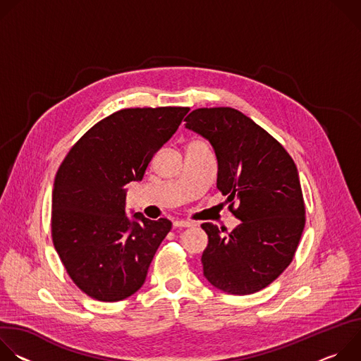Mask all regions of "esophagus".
Here are the masks:
<instances>
[{
	"instance_id": "1",
	"label": "esophagus",
	"mask_w": 361,
	"mask_h": 361,
	"mask_svg": "<svg viewBox=\"0 0 361 361\" xmlns=\"http://www.w3.org/2000/svg\"><path fill=\"white\" fill-rule=\"evenodd\" d=\"M176 228H185V227H192V223L185 221V220H176L174 221Z\"/></svg>"
}]
</instances>
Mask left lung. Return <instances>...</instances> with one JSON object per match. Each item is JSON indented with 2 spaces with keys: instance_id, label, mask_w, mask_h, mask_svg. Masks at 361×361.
Segmentation results:
<instances>
[{
  "instance_id": "obj_1",
  "label": "left lung",
  "mask_w": 361,
  "mask_h": 361,
  "mask_svg": "<svg viewBox=\"0 0 361 361\" xmlns=\"http://www.w3.org/2000/svg\"><path fill=\"white\" fill-rule=\"evenodd\" d=\"M184 121L214 147L217 188L241 221L231 233L221 228L224 235L212 223L201 224L209 235L204 276L228 294L260 291L290 266L304 230L297 167L273 135L238 110L197 109Z\"/></svg>"
}]
</instances>
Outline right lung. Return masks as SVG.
Listing matches in <instances>:
<instances>
[{
  "instance_id": "add662e5",
  "label": "right lung",
  "mask_w": 361,
  "mask_h": 361,
  "mask_svg": "<svg viewBox=\"0 0 361 361\" xmlns=\"http://www.w3.org/2000/svg\"><path fill=\"white\" fill-rule=\"evenodd\" d=\"M188 107L124 109L92 126L67 152L54 181L51 235L60 260L87 295L120 301L144 284L169 219L126 216V190L138 181Z\"/></svg>"
}]
</instances>
